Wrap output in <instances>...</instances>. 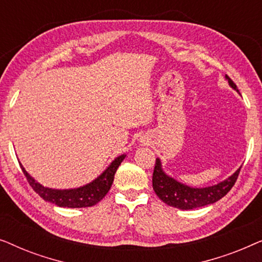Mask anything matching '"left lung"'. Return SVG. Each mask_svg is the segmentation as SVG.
Returning a JSON list of instances; mask_svg holds the SVG:
<instances>
[{"instance_id": "1", "label": "left lung", "mask_w": 262, "mask_h": 262, "mask_svg": "<svg viewBox=\"0 0 262 262\" xmlns=\"http://www.w3.org/2000/svg\"><path fill=\"white\" fill-rule=\"evenodd\" d=\"M225 77H227L229 84L238 92L234 81L228 75ZM239 170H241V168H238L227 180L211 186V187L193 188L180 184V182L174 180L173 178H169L168 175L164 174L162 168H161V161L156 159L152 174V188L157 196L163 203H166L167 205L181 210H192L196 209V207L209 205V204H213L223 198L232 188V186L235 185L238 178Z\"/></svg>"}]
</instances>
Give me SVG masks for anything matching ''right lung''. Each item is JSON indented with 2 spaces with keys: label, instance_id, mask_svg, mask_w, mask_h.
<instances>
[{
  "label": "right lung",
  "instance_id": "add662e5",
  "mask_svg": "<svg viewBox=\"0 0 262 262\" xmlns=\"http://www.w3.org/2000/svg\"><path fill=\"white\" fill-rule=\"evenodd\" d=\"M124 159L125 155L117 157L98 179L83 187L74 189H52L44 187L35 181L23 166H21V169L33 191L37 192L46 202L60 207H89L98 204L107 194L113 184L114 174Z\"/></svg>",
  "mask_w": 262,
  "mask_h": 262
}]
</instances>
